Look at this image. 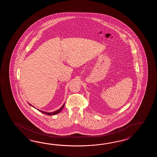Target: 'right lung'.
Segmentation results:
<instances>
[{
    "label": "right lung",
    "mask_w": 157,
    "mask_h": 157,
    "mask_svg": "<svg viewBox=\"0 0 157 157\" xmlns=\"http://www.w3.org/2000/svg\"><path fill=\"white\" fill-rule=\"evenodd\" d=\"M30 105H31V106H33L32 105H31L30 104ZM64 106V104L63 105V106L60 108L59 109H58V110H56V111H55V112H52V113H48V112H43V111H41V110H40V112H41V113H43L44 114H47V115H49V116H50V115H54V114H56L59 113H60V111L63 109V108ZM38 110V109H37Z\"/></svg>",
    "instance_id": "1"
}]
</instances>
